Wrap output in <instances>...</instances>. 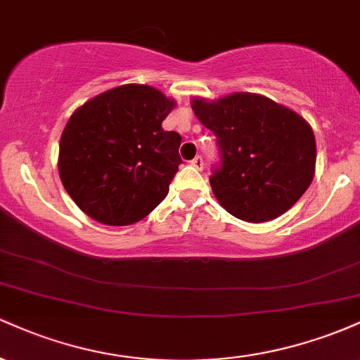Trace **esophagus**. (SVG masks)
I'll list each match as a JSON object with an SVG mask.
<instances>
[{
  "label": "esophagus",
  "mask_w": 360,
  "mask_h": 360,
  "mask_svg": "<svg viewBox=\"0 0 360 360\" xmlns=\"http://www.w3.org/2000/svg\"><path fill=\"white\" fill-rule=\"evenodd\" d=\"M191 166L196 167L198 171H201V169H203V157H201V155L194 157V159L191 160Z\"/></svg>",
  "instance_id": "34e87169"
}]
</instances>
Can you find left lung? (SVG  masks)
<instances>
[{"mask_svg":"<svg viewBox=\"0 0 360 360\" xmlns=\"http://www.w3.org/2000/svg\"><path fill=\"white\" fill-rule=\"evenodd\" d=\"M191 106L217 135L221 162L210 184L226 212L243 221H269L303 196L316 164L315 135L307 120L254 93L217 101L194 98Z\"/></svg>","mask_w":360,"mask_h":360,"instance_id":"1","label":"left lung"}]
</instances>
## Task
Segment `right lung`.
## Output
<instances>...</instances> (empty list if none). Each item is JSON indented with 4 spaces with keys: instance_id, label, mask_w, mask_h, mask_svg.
Masks as SVG:
<instances>
[{
    "instance_id": "right-lung-1",
    "label": "right lung",
    "mask_w": 360,
    "mask_h": 360,
    "mask_svg": "<svg viewBox=\"0 0 360 360\" xmlns=\"http://www.w3.org/2000/svg\"><path fill=\"white\" fill-rule=\"evenodd\" d=\"M176 101L146 84H123L86 101L60 137L59 176L93 220L125 226L146 218L169 193L181 135L162 128Z\"/></svg>"
}]
</instances>
